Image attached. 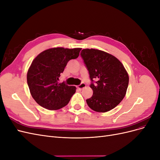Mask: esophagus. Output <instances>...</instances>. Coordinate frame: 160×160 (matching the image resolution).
<instances>
[{
	"mask_svg": "<svg viewBox=\"0 0 160 160\" xmlns=\"http://www.w3.org/2000/svg\"><path fill=\"white\" fill-rule=\"evenodd\" d=\"M85 87H86V85H85L84 83H81L79 85L77 86V88H78L79 90H81L82 89L85 88Z\"/></svg>",
	"mask_w": 160,
	"mask_h": 160,
	"instance_id": "1",
	"label": "esophagus"
}]
</instances>
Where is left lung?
<instances>
[{"label":"left lung","instance_id":"8db88e82","mask_svg":"<svg viewBox=\"0 0 160 160\" xmlns=\"http://www.w3.org/2000/svg\"><path fill=\"white\" fill-rule=\"evenodd\" d=\"M80 55L89 71L90 88L93 91L87 103L97 112L113 109L124 98L129 84L123 64L112 55L98 49H83Z\"/></svg>","mask_w":160,"mask_h":160}]
</instances>
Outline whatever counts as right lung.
<instances>
[{"instance_id":"right-lung-1","label":"right lung","mask_w":160,"mask_h":160,"mask_svg":"<svg viewBox=\"0 0 160 160\" xmlns=\"http://www.w3.org/2000/svg\"><path fill=\"white\" fill-rule=\"evenodd\" d=\"M81 48H52L41 52L34 59L27 72V84L32 98L41 107L57 110L68 104L76 88L59 78L67 62L77 59Z\"/></svg>"}]
</instances>
